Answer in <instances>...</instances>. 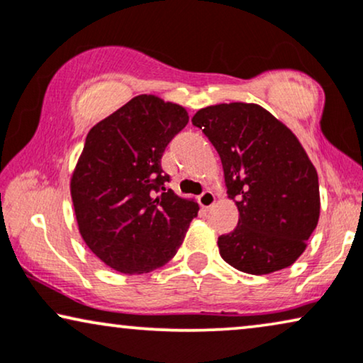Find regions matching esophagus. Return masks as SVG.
<instances>
[{"label":"esophagus","instance_id":"obj_1","mask_svg":"<svg viewBox=\"0 0 363 363\" xmlns=\"http://www.w3.org/2000/svg\"><path fill=\"white\" fill-rule=\"evenodd\" d=\"M214 202H216L214 192L204 191V192H202V194L199 196V204H201L202 207H204V209H209L211 206H214Z\"/></svg>","mask_w":363,"mask_h":363}]
</instances>
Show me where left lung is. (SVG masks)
<instances>
[{"label":"left lung","mask_w":363,"mask_h":363,"mask_svg":"<svg viewBox=\"0 0 363 363\" xmlns=\"http://www.w3.org/2000/svg\"><path fill=\"white\" fill-rule=\"evenodd\" d=\"M192 124L219 152L238 227L217 240L220 257L254 275L301 257L320 214L318 177L298 139L257 104L199 109Z\"/></svg>","instance_id":"obj_1"}]
</instances>
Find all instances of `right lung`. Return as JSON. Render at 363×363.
Wrapping results in <instances>:
<instances>
[{
  "label": "right lung",
  "mask_w": 363,
  "mask_h": 363,
  "mask_svg": "<svg viewBox=\"0 0 363 363\" xmlns=\"http://www.w3.org/2000/svg\"><path fill=\"white\" fill-rule=\"evenodd\" d=\"M189 123L182 106L141 94L88 133L71 177L84 242L111 269L146 274L176 255L197 202L166 189L161 159Z\"/></svg>",
  "instance_id": "add662e5"
}]
</instances>
